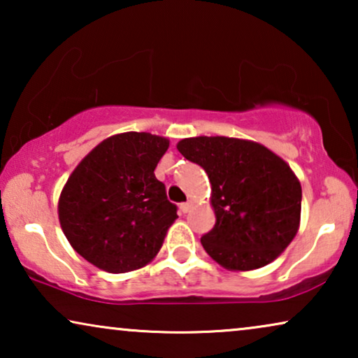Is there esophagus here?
Segmentation results:
<instances>
[{
  "label": "esophagus",
  "instance_id": "1",
  "mask_svg": "<svg viewBox=\"0 0 358 358\" xmlns=\"http://www.w3.org/2000/svg\"><path fill=\"white\" fill-rule=\"evenodd\" d=\"M190 208H192V202H184V203H180V212H182V213L190 212Z\"/></svg>",
  "mask_w": 358,
  "mask_h": 358
}]
</instances>
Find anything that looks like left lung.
Here are the masks:
<instances>
[{
  "mask_svg": "<svg viewBox=\"0 0 358 358\" xmlns=\"http://www.w3.org/2000/svg\"><path fill=\"white\" fill-rule=\"evenodd\" d=\"M212 184L215 227L200 241L229 271H252L280 256L300 227L301 185L285 161L266 146L228 136L178 143Z\"/></svg>",
  "mask_w": 358,
  "mask_h": 358,
  "instance_id": "obj_1",
  "label": "left lung"
}]
</instances>
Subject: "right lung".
<instances>
[{"label":"right lung","instance_id":"obj_1","mask_svg":"<svg viewBox=\"0 0 358 358\" xmlns=\"http://www.w3.org/2000/svg\"><path fill=\"white\" fill-rule=\"evenodd\" d=\"M169 141L145 131L114 135L68 178L58 218L73 249L110 273L135 271L163 246L178 218L155 169Z\"/></svg>","mask_w":358,"mask_h":358}]
</instances>
